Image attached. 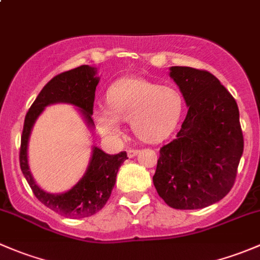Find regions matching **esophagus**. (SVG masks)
<instances>
[{"mask_svg":"<svg viewBox=\"0 0 260 260\" xmlns=\"http://www.w3.org/2000/svg\"><path fill=\"white\" fill-rule=\"evenodd\" d=\"M138 152H140V149H137V148H131V149H128V151H127V154H128V157H129V158H132V157L137 156Z\"/></svg>","mask_w":260,"mask_h":260,"instance_id":"34e87169","label":"esophagus"}]
</instances>
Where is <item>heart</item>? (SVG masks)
<instances>
[{
  "mask_svg": "<svg viewBox=\"0 0 260 260\" xmlns=\"http://www.w3.org/2000/svg\"><path fill=\"white\" fill-rule=\"evenodd\" d=\"M108 106L98 108L94 118L99 131L109 137L122 132L120 120L131 122L133 132L145 142L169 137L182 113V96L172 86L141 78H123L108 90Z\"/></svg>",
  "mask_w": 260,
  "mask_h": 260,
  "instance_id": "b5f03b06",
  "label": "heart"
}]
</instances>
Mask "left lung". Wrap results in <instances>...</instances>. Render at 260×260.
I'll use <instances>...</instances> for the list:
<instances>
[{
	"instance_id": "left-lung-1",
	"label": "left lung",
	"mask_w": 260,
	"mask_h": 260,
	"mask_svg": "<svg viewBox=\"0 0 260 260\" xmlns=\"http://www.w3.org/2000/svg\"><path fill=\"white\" fill-rule=\"evenodd\" d=\"M170 77L188 107L176 138L161 147L153 183L174 209L195 210L229 193L244 149L235 99L206 70L172 67Z\"/></svg>"
}]
</instances>
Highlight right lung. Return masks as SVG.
Instances as JSON below:
<instances>
[{
	"label": "right lung",
	"mask_w": 260,
	"mask_h": 260,
	"mask_svg": "<svg viewBox=\"0 0 260 260\" xmlns=\"http://www.w3.org/2000/svg\"><path fill=\"white\" fill-rule=\"evenodd\" d=\"M95 73V68L81 65L52 78L39 93L38 98L28 109L21 136L20 167L34 195L52 211L72 219L91 216L104 208L111 198L118 170L128 158L127 152L108 154L98 147H94L91 161L83 179L72 190L52 195L41 190L31 176L27 165V142L36 118L49 104H74L80 109L89 124H94L91 114L95 89L99 83Z\"/></svg>",
	"instance_id": "add662e5"
}]
</instances>
